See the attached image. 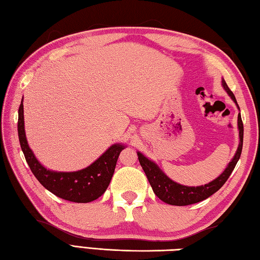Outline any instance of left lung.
Segmentation results:
<instances>
[{
  "label": "left lung",
  "instance_id": "obj_1",
  "mask_svg": "<svg viewBox=\"0 0 260 260\" xmlns=\"http://www.w3.org/2000/svg\"><path fill=\"white\" fill-rule=\"evenodd\" d=\"M222 86L225 91L228 92V95L231 97L234 103H236L238 110L240 111L236 96H234L233 92L230 90V88L228 87L226 82H225L223 78ZM238 130L240 139L238 149L231 161L228 164L226 169H225L223 171V173L217 176L215 180L210 181L209 183L205 185H198V187H188V185L180 184L178 182H175V181L171 180L169 176L158 168V165L156 164L155 161L147 158L145 155L140 153V151H137L139 163L144 170L147 179L149 181L151 188H153L154 193L157 196L161 202L169 205H173V206H187V205L203 202V200L210 197L213 193L216 192V191L221 189L222 185L226 182L229 176L231 175L232 171L236 168L240 156H241L243 145V123L241 120V114L240 113L238 115Z\"/></svg>",
  "mask_w": 260,
  "mask_h": 260
}]
</instances>
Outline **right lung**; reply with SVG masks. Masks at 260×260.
<instances>
[{
  "label": "right lung",
  "mask_w": 260,
  "mask_h": 260,
  "mask_svg": "<svg viewBox=\"0 0 260 260\" xmlns=\"http://www.w3.org/2000/svg\"><path fill=\"white\" fill-rule=\"evenodd\" d=\"M22 101L18 111V136L24 158L36 179L44 188L69 202L85 204L100 198L109 187L119 155L126 146L121 143L112 145L94 163L75 172L48 170L36 158L28 145L24 131Z\"/></svg>",
  "instance_id": "right-lung-1"
}]
</instances>
